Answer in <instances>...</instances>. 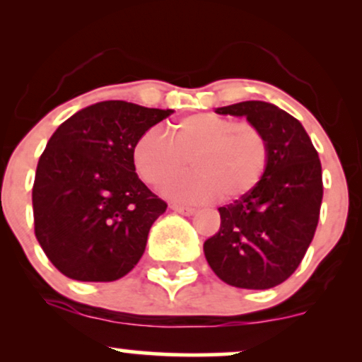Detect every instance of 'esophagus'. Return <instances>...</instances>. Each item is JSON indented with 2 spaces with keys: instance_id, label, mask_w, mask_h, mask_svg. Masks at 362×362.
Segmentation results:
<instances>
[{
  "instance_id": "1",
  "label": "esophagus",
  "mask_w": 362,
  "mask_h": 362,
  "mask_svg": "<svg viewBox=\"0 0 362 362\" xmlns=\"http://www.w3.org/2000/svg\"><path fill=\"white\" fill-rule=\"evenodd\" d=\"M170 209H172V211H175V213L185 214V216H190V214H194V213H195V209H194V207H189V206H182V204H175V202H173V204H170Z\"/></svg>"
}]
</instances>
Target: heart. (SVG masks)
Masks as SVG:
<instances>
[{
    "label": "heart",
    "instance_id": "1",
    "mask_svg": "<svg viewBox=\"0 0 362 362\" xmlns=\"http://www.w3.org/2000/svg\"><path fill=\"white\" fill-rule=\"evenodd\" d=\"M132 160L141 180L151 187L180 175L189 160L195 173L165 187L173 201L204 202L216 194L223 201H235L257 189L265 177L271 146L255 124L201 112L173 122L168 139L153 129L141 134Z\"/></svg>",
    "mask_w": 362,
    "mask_h": 362
}]
</instances>
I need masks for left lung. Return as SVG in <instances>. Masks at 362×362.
<instances>
[{"label": "left lung", "mask_w": 362, "mask_h": 362, "mask_svg": "<svg viewBox=\"0 0 362 362\" xmlns=\"http://www.w3.org/2000/svg\"><path fill=\"white\" fill-rule=\"evenodd\" d=\"M216 112L259 126L271 161L257 189L218 209L221 226L206 240V260L235 288H274L296 271L317 231L322 163L300 120L272 103L248 100Z\"/></svg>", "instance_id": "obj_1"}]
</instances>
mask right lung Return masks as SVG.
I'll return each instance as SVG.
<instances>
[{
	"label": "right lung",
	"mask_w": 362,
	"mask_h": 362,
	"mask_svg": "<svg viewBox=\"0 0 362 362\" xmlns=\"http://www.w3.org/2000/svg\"><path fill=\"white\" fill-rule=\"evenodd\" d=\"M173 110L124 100L81 109L56 129L37 165L35 236L57 271L74 281H117L134 269L151 224L167 211L132 160L141 134Z\"/></svg>",
	"instance_id": "obj_1"
}]
</instances>
